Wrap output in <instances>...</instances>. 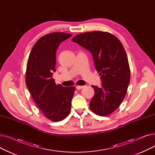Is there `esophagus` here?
Here are the masks:
<instances>
[{"label": "esophagus", "mask_w": 155, "mask_h": 155, "mask_svg": "<svg viewBox=\"0 0 155 155\" xmlns=\"http://www.w3.org/2000/svg\"><path fill=\"white\" fill-rule=\"evenodd\" d=\"M84 87V86H78V85L76 86V88L77 89V90H80V89H82Z\"/></svg>", "instance_id": "obj_1"}]
</instances>
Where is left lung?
<instances>
[{
  "label": "left lung",
  "mask_w": 155,
  "mask_h": 155,
  "mask_svg": "<svg viewBox=\"0 0 155 155\" xmlns=\"http://www.w3.org/2000/svg\"><path fill=\"white\" fill-rule=\"evenodd\" d=\"M71 41L90 51L95 69L101 76V87L92 85L95 95L90 102L97 115L110 114L127 93L130 68L124 48L117 38L107 32L92 31L76 35Z\"/></svg>",
  "instance_id": "8db88e82"
}]
</instances>
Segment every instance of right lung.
Listing matches in <instances>:
<instances>
[{
  "instance_id": "right-lung-1",
  "label": "right lung",
  "mask_w": 155,
  "mask_h": 155,
  "mask_svg": "<svg viewBox=\"0 0 155 155\" xmlns=\"http://www.w3.org/2000/svg\"><path fill=\"white\" fill-rule=\"evenodd\" d=\"M71 34L52 32L39 38L31 51L27 63L26 84L32 99L43 115L53 122L62 120L70 112L75 87L56 85V53L60 44Z\"/></svg>"
}]
</instances>
